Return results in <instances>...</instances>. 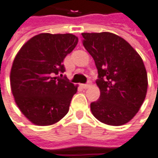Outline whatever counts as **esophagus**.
I'll use <instances>...</instances> for the list:
<instances>
[{
  "instance_id": "1",
  "label": "esophagus",
  "mask_w": 158,
  "mask_h": 158,
  "mask_svg": "<svg viewBox=\"0 0 158 158\" xmlns=\"http://www.w3.org/2000/svg\"><path fill=\"white\" fill-rule=\"evenodd\" d=\"M81 86L82 89H88V88H89L90 84H89V83H86V84H81Z\"/></svg>"
}]
</instances>
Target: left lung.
Masks as SVG:
<instances>
[{
    "label": "left lung",
    "instance_id": "8db88e82",
    "mask_svg": "<svg viewBox=\"0 0 158 158\" xmlns=\"http://www.w3.org/2000/svg\"><path fill=\"white\" fill-rule=\"evenodd\" d=\"M82 44L93 56L101 95L91 102L93 115L110 126H122L136 115L147 92L143 60L131 44L111 32H83Z\"/></svg>",
    "mask_w": 158,
    "mask_h": 158
}]
</instances>
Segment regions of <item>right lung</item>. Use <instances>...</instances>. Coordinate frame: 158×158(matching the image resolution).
<instances>
[{"label":"right lung","mask_w":158,"mask_h":158,"mask_svg":"<svg viewBox=\"0 0 158 158\" xmlns=\"http://www.w3.org/2000/svg\"><path fill=\"white\" fill-rule=\"evenodd\" d=\"M77 42L70 33H40L15 56L10 74L12 93L22 114L34 125H52L69 112L77 87L63 77V62Z\"/></svg>","instance_id":"1"}]
</instances>
